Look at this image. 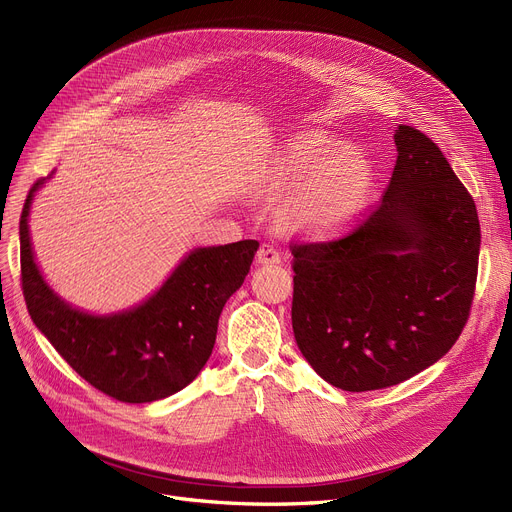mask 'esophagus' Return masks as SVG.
Masks as SVG:
<instances>
[{"instance_id":"34e87169","label":"esophagus","mask_w":512,"mask_h":512,"mask_svg":"<svg viewBox=\"0 0 512 512\" xmlns=\"http://www.w3.org/2000/svg\"><path fill=\"white\" fill-rule=\"evenodd\" d=\"M280 259H282L280 251H278L274 245H270V242H263V245H261L259 251H257V261L263 263V265L280 263Z\"/></svg>"}]
</instances>
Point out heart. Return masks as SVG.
Wrapping results in <instances>:
<instances>
[{"instance_id": "1", "label": "heart", "mask_w": 512, "mask_h": 512, "mask_svg": "<svg viewBox=\"0 0 512 512\" xmlns=\"http://www.w3.org/2000/svg\"><path fill=\"white\" fill-rule=\"evenodd\" d=\"M373 170L363 153L336 145L321 132L294 141L284 153L276 184L294 193L284 220L305 234L330 236L355 218L367 199Z\"/></svg>"}]
</instances>
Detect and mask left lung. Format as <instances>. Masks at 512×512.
Here are the masks:
<instances>
[{
	"mask_svg": "<svg viewBox=\"0 0 512 512\" xmlns=\"http://www.w3.org/2000/svg\"><path fill=\"white\" fill-rule=\"evenodd\" d=\"M394 143L384 197L351 232L290 245L294 340L346 392L396 386L434 365L473 305L475 201L421 130L400 124Z\"/></svg>",
	"mask_w": 512,
	"mask_h": 512,
	"instance_id": "obj_1",
	"label": "left lung"
}]
</instances>
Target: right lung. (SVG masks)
<instances>
[{
  "label": "right lung",
  "mask_w": 512,
  "mask_h": 512,
  "mask_svg": "<svg viewBox=\"0 0 512 512\" xmlns=\"http://www.w3.org/2000/svg\"><path fill=\"white\" fill-rule=\"evenodd\" d=\"M20 215V282L26 309L64 361L105 396L153 402L191 384L207 363L226 301L245 282L257 240L197 249L151 299L132 311L95 317L72 309L43 282L33 259L29 207Z\"/></svg>",
  "instance_id": "right-lung-1"
}]
</instances>
